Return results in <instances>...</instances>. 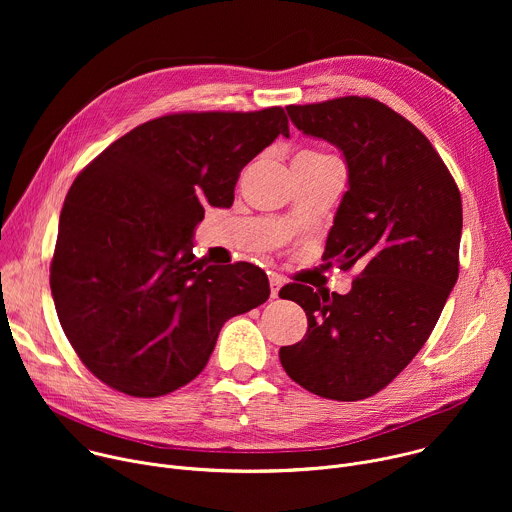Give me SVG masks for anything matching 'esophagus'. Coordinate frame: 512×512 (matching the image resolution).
<instances>
[{
    "label": "esophagus",
    "instance_id": "obj_1",
    "mask_svg": "<svg viewBox=\"0 0 512 512\" xmlns=\"http://www.w3.org/2000/svg\"><path fill=\"white\" fill-rule=\"evenodd\" d=\"M285 283V279L281 277V275H277V273H271L269 275V287H271V298H277L279 296V289H281V285Z\"/></svg>",
    "mask_w": 512,
    "mask_h": 512
}]
</instances>
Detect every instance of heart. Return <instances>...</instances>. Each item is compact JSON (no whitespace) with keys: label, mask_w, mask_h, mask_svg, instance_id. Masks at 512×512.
<instances>
[{"label":"heart","mask_w":512,"mask_h":512,"mask_svg":"<svg viewBox=\"0 0 512 512\" xmlns=\"http://www.w3.org/2000/svg\"><path fill=\"white\" fill-rule=\"evenodd\" d=\"M300 156H302V158H326V156L320 154V152H302Z\"/></svg>","instance_id":"1"}]
</instances>
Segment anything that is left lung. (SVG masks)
Returning a JSON list of instances; mask_svg holds the SVG:
<instances>
[{"label": "left lung", "instance_id": "obj_1", "mask_svg": "<svg viewBox=\"0 0 512 512\" xmlns=\"http://www.w3.org/2000/svg\"><path fill=\"white\" fill-rule=\"evenodd\" d=\"M287 115L342 152L348 190L324 257L362 271L344 296L302 283L279 291L308 316L304 340L281 346L279 360L314 395L367 399L421 350L458 281L460 190L429 139L375 99L289 105Z\"/></svg>", "mask_w": 512, "mask_h": 512}]
</instances>
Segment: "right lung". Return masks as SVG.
<instances>
[{"label": "right lung", "instance_id": "right-lung-1", "mask_svg": "<svg viewBox=\"0 0 512 512\" xmlns=\"http://www.w3.org/2000/svg\"><path fill=\"white\" fill-rule=\"evenodd\" d=\"M277 135L281 107L176 113L143 123L72 182L50 289L85 367L131 397L196 379L223 324L261 306L269 279L251 263L210 265L192 239L204 206L229 208L241 170Z\"/></svg>", "mask_w": 512, "mask_h": 512}]
</instances>
